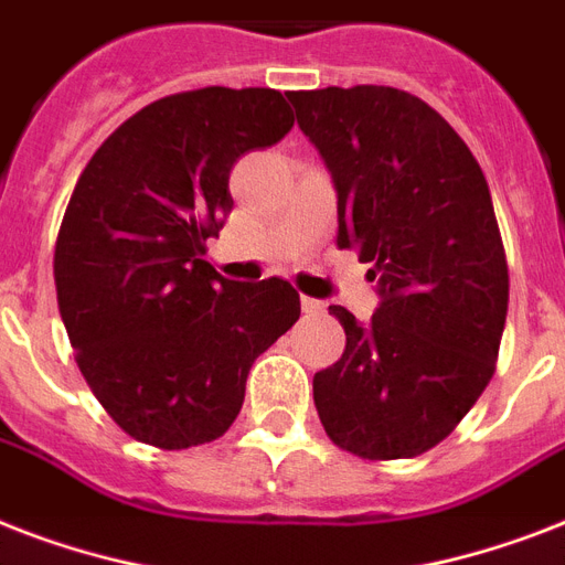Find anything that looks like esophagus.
<instances>
[{
	"mask_svg": "<svg viewBox=\"0 0 565 565\" xmlns=\"http://www.w3.org/2000/svg\"><path fill=\"white\" fill-rule=\"evenodd\" d=\"M301 310H305L308 317H322V313H326V301L310 299V296H301Z\"/></svg>",
	"mask_w": 565,
	"mask_h": 565,
	"instance_id": "1",
	"label": "esophagus"
}]
</instances>
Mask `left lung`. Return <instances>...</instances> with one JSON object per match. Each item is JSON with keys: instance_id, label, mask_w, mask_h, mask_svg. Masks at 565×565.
<instances>
[{"instance_id": "8db88e82", "label": "left lung", "mask_w": 565, "mask_h": 565, "mask_svg": "<svg viewBox=\"0 0 565 565\" xmlns=\"http://www.w3.org/2000/svg\"><path fill=\"white\" fill-rule=\"evenodd\" d=\"M337 188V246L381 284L370 326L331 305L343 358L313 375L326 434L363 460L428 451L487 390L510 275L481 167L428 102L358 84L292 90Z\"/></svg>"}]
</instances>
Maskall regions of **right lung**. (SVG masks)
<instances>
[{
    "label": "right lung",
    "mask_w": 565,
    "mask_h": 565,
    "mask_svg": "<svg viewBox=\"0 0 565 565\" xmlns=\"http://www.w3.org/2000/svg\"><path fill=\"white\" fill-rule=\"evenodd\" d=\"M290 128L269 87L172 93L128 117L75 181L57 310L84 381L137 443L179 451L222 437L257 354L299 319L290 281L237 284L204 260L234 207L231 167Z\"/></svg>",
    "instance_id": "obj_1"
}]
</instances>
